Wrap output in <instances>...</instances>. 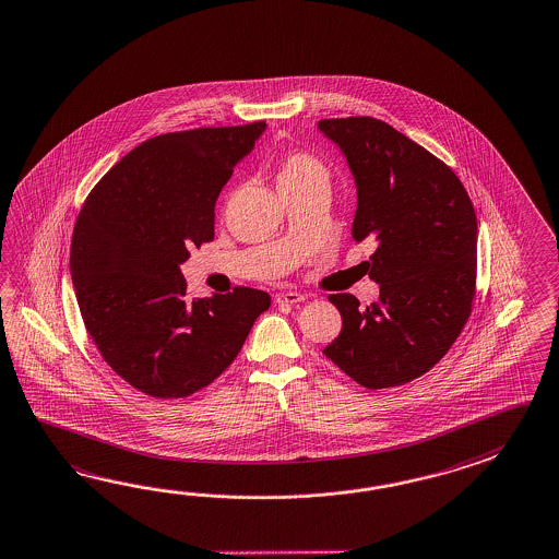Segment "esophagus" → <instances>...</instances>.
I'll return each mask as SVG.
<instances>
[{
  "label": "esophagus",
  "mask_w": 559,
  "mask_h": 559,
  "mask_svg": "<svg viewBox=\"0 0 559 559\" xmlns=\"http://www.w3.org/2000/svg\"><path fill=\"white\" fill-rule=\"evenodd\" d=\"M305 300V295H300V293H293V290H286V293H281V295H276V302H285V305H298V302H302Z\"/></svg>",
  "instance_id": "obj_1"
}]
</instances>
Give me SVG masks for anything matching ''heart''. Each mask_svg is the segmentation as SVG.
Listing matches in <instances>:
<instances>
[{
	"instance_id": "heart-1",
	"label": "heart",
	"mask_w": 559,
	"mask_h": 559,
	"mask_svg": "<svg viewBox=\"0 0 559 559\" xmlns=\"http://www.w3.org/2000/svg\"><path fill=\"white\" fill-rule=\"evenodd\" d=\"M309 180H326V168L323 162L307 152H288L276 166V185H300Z\"/></svg>"
}]
</instances>
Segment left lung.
I'll use <instances>...</instances> for the list:
<instances>
[{"label":"left lung","instance_id":"left-lung-1","mask_svg":"<svg viewBox=\"0 0 559 559\" xmlns=\"http://www.w3.org/2000/svg\"><path fill=\"white\" fill-rule=\"evenodd\" d=\"M357 187L350 235L372 240L369 276L379 300L359 309L331 295L341 335L324 348L367 389L403 385L445 355L469 319L477 271V218L453 170L393 126L369 116L321 120Z\"/></svg>","mask_w":559,"mask_h":559}]
</instances>
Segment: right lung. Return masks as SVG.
Masks as SVG:
<instances>
[{
  "mask_svg": "<svg viewBox=\"0 0 559 559\" xmlns=\"http://www.w3.org/2000/svg\"><path fill=\"white\" fill-rule=\"evenodd\" d=\"M264 122L150 138L90 192L75 221L70 273L87 333L138 391L188 397L226 371L259 314L264 290L187 297L180 271L214 238V204Z\"/></svg>",
  "mask_w": 559,
  "mask_h": 559,
  "instance_id": "add662e5",
  "label": "right lung"
}]
</instances>
